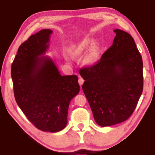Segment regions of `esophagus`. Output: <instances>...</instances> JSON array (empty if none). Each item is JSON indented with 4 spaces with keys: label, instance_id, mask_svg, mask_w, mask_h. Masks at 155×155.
Segmentation results:
<instances>
[{
    "label": "esophagus",
    "instance_id": "esophagus-1",
    "mask_svg": "<svg viewBox=\"0 0 155 155\" xmlns=\"http://www.w3.org/2000/svg\"><path fill=\"white\" fill-rule=\"evenodd\" d=\"M84 83V79L83 78H78V83H79V85L81 86Z\"/></svg>",
    "mask_w": 155,
    "mask_h": 155
}]
</instances>
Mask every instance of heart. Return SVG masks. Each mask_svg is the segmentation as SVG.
Masks as SVG:
<instances>
[{
	"mask_svg": "<svg viewBox=\"0 0 155 155\" xmlns=\"http://www.w3.org/2000/svg\"><path fill=\"white\" fill-rule=\"evenodd\" d=\"M93 42V40L90 38H85L83 39L77 46H75L71 52L72 57H79L85 52L90 45ZM99 59V51L96 45H94L91 47L89 52L83 58V63L86 65L91 66L96 64Z\"/></svg>",
	"mask_w": 155,
	"mask_h": 155,
	"instance_id": "1",
	"label": "heart"
}]
</instances>
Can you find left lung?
<instances>
[{"instance_id":"left-lung-1","label":"left lung","mask_w":155,"mask_h":155,"mask_svg":"<svg viewBox=\"0 0 155 155\" xmlns=\"http://www.w3.org/2000/svg\"><path fill=\"white\" fill-rule=\"evenodd\" d=\"M114 31V42L101 60L79 72L94 118L103 127L119 124L132 115L143 86L142 58L134 40L124 31Z\"/></svg>"}]
</instances>
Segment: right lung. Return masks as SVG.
I'll list each match as a JSON object with an SVG mask.
<instances>
[{"instance_id": "obj_1", "label": "right lung", "mask_w": 155, "mask_h": 155, "mask_svg": "<svg viewBox=\"0 0 155 155\" xmlns=\"http://www.w3.org/2000/svg\"><path fill=\"white\" fill-rule=\"evenodd\" d=\"M51 29H42L21 44L12 65L15 101L28 120L42 131L66 127L68 107L80 91L77 75L62 76L51 57Z\"/></svg>"}]
</instances>
